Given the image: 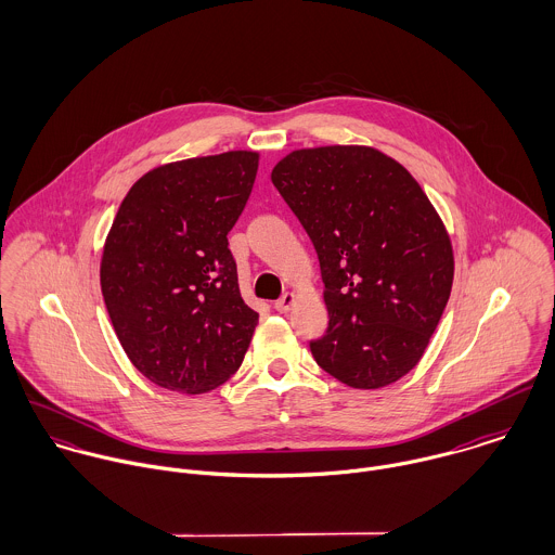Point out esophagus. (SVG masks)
I'll return each instance as SVG.
<instances>
[{"mask_svg": "<svg viewBox=\"0 0 555 555\" xmlns=\"http://www.w3.org/2000/svg\"><path fill=\"white\" fill-rule=\"evenodd\" d=\"M295 299H297V297H295L293 293H284V295L273 304V308L284 314V312H288V310L295 306Z\"/></svg>", "mask_w": 555, "mask_h": 555, "instance_id": "esophagus-1", "label": "esophagus"}]
</instances>
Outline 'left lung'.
I'll list each match as a JSON object with an SVG mask.
<instances>
[{"label": "left lung", "mask_w": 555, "mask_h": 555, "mask_svg": "<svg viewBox=\"0 0 555 555\" xmlns=\"http://www.w3.org/2000/svg\"><path fill=\"white\" fill-rule=\"evenodd\" d=\"M271 181L312 238L326 333L318 365L380 389L423 357L453 286V247L414 177L374 147L331 145L280 159Z\"/></svg>", "instance_id": "obj_1"}]
</instances>
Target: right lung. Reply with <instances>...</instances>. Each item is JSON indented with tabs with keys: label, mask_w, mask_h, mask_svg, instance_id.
<instances>
[{
	"label": "right lung",
	"mask_w": 555,
	"mask_h": 555,
	"mask_svg": "<svg viewBox=\"0 0 555 555\" xmlns=\"http://www.w3.org/2000/svg\"><path fill=\"white\" fill-rule=\"evenodd\" d=\"M258 154L164 164L126 194L104 243L100 284L132 365L188 396L227 383L258 314L241 299L229 233L249 198Z\"/></svg>",
	"instance_id": "add662e5"
}]
</instances>
